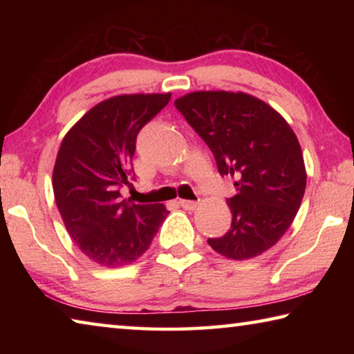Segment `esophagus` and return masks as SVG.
<instances>
[{
  "label": "esophagus",
  "instance_id": "1",
  "mask_svg": "<svg viewBox=\"0 0 354 354\" xmlns=\"http://www.w3.org/2000/svg\"><path fill=\"white\" fill-rule=\"evenodd\" d=\"M179 205H181V207L187 209V211H194V209L198 207V201H190V200H179Z\"/></svg>",
  "mask_w": 354,
  "mask_h": 354
}]
</instances>
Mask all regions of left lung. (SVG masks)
<instances>
[{
    "mask_svg": "<svg viewBox=\"0 0 354 354\" xmlns=\"http://www.w3.org/2000/svg\"><path fill=\"white\" fill-rule=\"evenodd\" d=\"M176 109L211 148L221 176L237 194L231 227L207 239L230 259H250L272 248L289 230L306 189V169L295 133L279 113L248 93L194 92Z\"/></svg>",
    "mask_w": 354,
    "mask_h": 354,
    "instance_id": "obj_1",
    "label": "left lung"
}]
</instances>
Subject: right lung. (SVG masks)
<instances>
[{"label":"right lung","mask_w":354,"mask_h":354,"mask_svg":"<svg viewBox=\"0 0 354 354\" xmlns=\"http://www.w3.org/2000/svg\"><path fill=\"white\" fill-rule=\"evenodd\" d=\"M171 93H136L92 107L59 148L53 190L61 217L84 254L104 267L134 262L148 250L169 211L136 205L120 189L136 179L137 134L169 104Z\"/></svg>","instance_id":"add662e5"}]
</instances>
